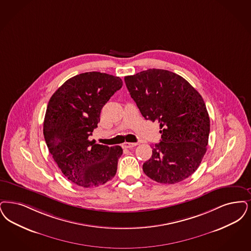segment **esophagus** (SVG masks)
I'll return each instance as SVG.
<instances>
[{
    "label": "esophagus",
    "instance_id": "obj_1",
    "mask_svg": "<svg viewBox=\"0 0 251 251\" xmlns=\"http://www.w3.org/2000/svg\"><path fill=\"white\" fill-rule=\"evenodd\" d=\"M135 146H137V143H128V142H125L122 145V148L123 149H131V148H133Z\"/></svg>",
    "mask_w": 251,
    "mask_h": 251
}]
</instances>
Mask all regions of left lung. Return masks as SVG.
Wrapping results in <instances>:
<instances>
[{"label":"left lung","instance_id":"8db88e82","mask_svg":"<svg viewBox=\"0 0 251 251\" xmlns=\"http://www.w3.org/2000/svg\"><path fill=\"white\" fill-rule=\"evenodd\" d=\"M142 116L160 123L161 142L143 164L144 173L161 184L191 176L200 165L208 144L210 120L200 93L182 76L149 69L124 77Z\"/></svg>","mask_w":251,"mask_h":251}]
</instances>
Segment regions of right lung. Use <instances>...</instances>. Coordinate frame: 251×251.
I'll return each mask as SVG.
<instances>
[{"label": "right lung", "mask_w": 251, "mask_h": 251, "mask_svg": "<svg viewBox=\"0 0 251 251\" xmlns=\"http://www.w3.org/2000/svg\"><path fill=\"white\" fill-rule=\"evenodd\" d=\"M123 83L119 76L88 72L65 81L49 101L44 136L55 162L73 183L94 188L111 180L122 155L120 146L90 141L100 110Z\"/></svg>", "instance_id": "1"}]
</instances>
